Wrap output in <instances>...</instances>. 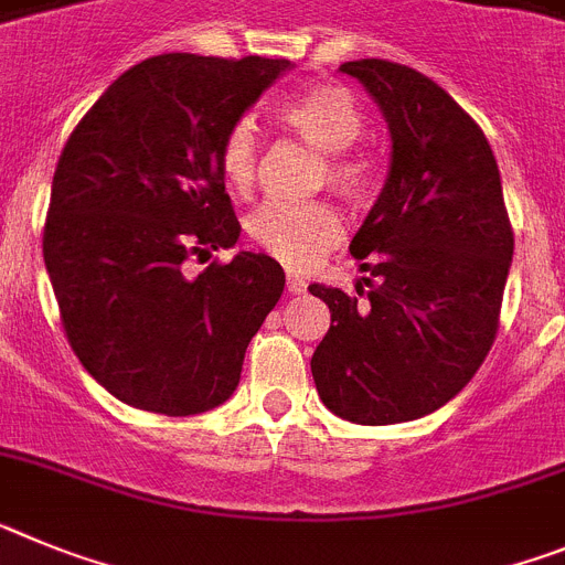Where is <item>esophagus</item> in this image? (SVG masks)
Here are the masks:
<instances>
[{
    "label": "esophagus",
    "instance_id": "1",
    "mask_svg": "<svg viewBox=\"0 0 565 565\" xmlns=\"http://www.w3.org/2000/svg\"><path fill=\"white\" fill-rule=\"evenodd\" d=\"M287 289L289 296H303V292H307V281H303L298 273H287Z\"/></svg>",
    "mask_w": 565,
    "mask_h": 565
}]
</instances>
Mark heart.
I'll return each instance as SVG.
<instances>
[{"label":"heart","instance_id":"b5f03b06","mask_svg":"<svg viewBox=\"0 0 565 565\" xmlns=\"http://www.w3.org/2000/svg\"><path fill=\"white\" fill-rule=\"evenodd\" d=\"M278 119L307 145L327 153V181L338 193L361 199L372 167L350 145L364 130V113L350 90L312 85L278 107ZM224 181L235 193H249L258 175V134L249 119L235 121L218 150ZM247 233L262 249L289 267H307L343 238V218L327 201H264L247 218Z\"/></svg>","mask_w":565,"mask_h":565}]
</instances>
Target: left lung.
Wrapping results in <instances>:
<instances>
[{
	"mask_svg": "<svg viewBox=\"0 0 565 565\" xmlns=\"http://www.w3.org/2000/svg\"><path fill=\"white\" fill-rule=\"evenodd\" d=\"M341 71L384 113L392 159L350 244L370 289L310 284L332 312L310 366L338 418L404 424L452 401L492 350L514 235L492 147L444 87L386 58Z\"/></svg>",
	"mask_w": 565,
	"mask_h": 565,
	"instance_id": "left-lung-1",
	"label": "left lung"
}]
</instances>
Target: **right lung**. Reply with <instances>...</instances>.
I'll list each match as a JSON object with an SVG mask.
<instances>
[{"instance_id":"1","label":"right lung","mask_w":565,"mask_h":565,"mask_svg":"<svg viewBox=\"0 0 565 565\" xmlns=\"http://www.w3.org/2000/svg\"><path fill=\"white\" fill-rule=\"evenodd\" d=\"M289 58L161 53L121 73L58 156L45 267L73 352L113 398L170 418L224 404L284 292V269L238 253L218 150Z\"/></svg>"}]
</instances>
